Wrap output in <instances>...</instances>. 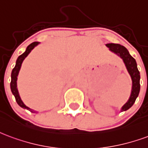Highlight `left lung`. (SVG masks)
Instances as JSON below:
<instances>
[{
	"mask_svg": "<svg viewBox=\"0 0 148 148\" xmlns=\"http://www.w3.org/2000/svg\"><path fill=\"white\" fill-rule=\"evenodd\" d=\"M110 49V51L119 55V56L123 60L125 63V65L126 66V69L129 74L131 76L132 82V92L130 96V99L128 100L126 103L122 107L121 111H125L130 109L132 107L133 103H135L136 99L137 98V96L140 92V75L137 69V65L136 62L134 58L131 56L129 51L127 50L126 48L122 46L119 44L110 43L106 45Z\"/></svg>",
	"mask_w": 148,
	"mask_h": 148,
	"instance_id": "8db88e82",
	"label": "left lung"
}]
</instances>
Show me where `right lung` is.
I'll list each match as a JSON object with an SVG mask.
<instances>
[{
	"label": "right lung",
	"instance_id": "add662e5",
	"mask_svg": "<svg viewBox=\"0 0 148 148\" xmlns=\"http://www.w3.org/2000/svg\"><path fill=\"white\" fill-rule=\"evenodd\" d=\"M38 44H39V42L34 41V42H33V43H31L30 45H29L27 46L25 52L18 56L17 60H16V66H15V67L13 68L12 71V76H11V77H12V81H11V85H11V90H12V92L13 95L15 96V98H16V102H17V103H18L21 108L27 109V110H29V111H31L33 113H34L35 111L32 110L31 109H29L28 107H27L26 105L24 104L23 102L22 101L21 98H20V96H19V94H18V89H17V82H17V76H18V72H19V70H20V67H21L23 61L24 59L28 56V54H29V52H31V50H32L34 47L37 46Z\"/></svg>",
	"mask_w": 148,
	"mask_h": 148
}]
</instances>
